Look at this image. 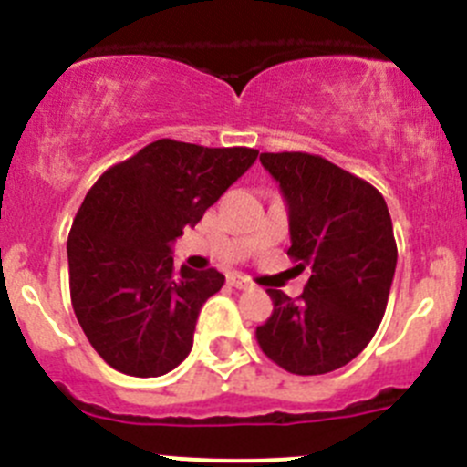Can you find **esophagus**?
<instances>
[{
  "label": "esophagus",
  "instance_id": "34e87169",
  "mask_svg": "<svg viewBox=\"0 0 467 467\" xmlns=\"http://www.w3.org/2000/svg\"><path fill=\"white\" fill-rule=\"evenodd\" d=\"M228 285L234 286V289H251L253 282L248 280V277L237 275V273H230V275H228Z\"/></svg>",
  "mask_w": 467,
  "mask_h": 467
}]
</instances>
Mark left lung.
<instances>
[{
	"label": "left lung",
	"mask_w": 467,
	"mask_h": 467,
	"mask_svg": "<svg viewBox=\"0 0 467 467\" xmlns=\"http://www.w3.org/2000/svg\"><path fill=\"white\" fill-rule=\"evenodd\" d=\"M289 205L294 271H309L296 300L266 289L273 312L255 329L262 352L294 375H323L355 359L378 332L398 246L384 196L370 182L303 150L262 153Z\"/></svg>",
	"instance_id": "1"
}]
</instances>
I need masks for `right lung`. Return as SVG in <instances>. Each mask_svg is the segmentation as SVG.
Masks as SVG:
<instances>
[{"mask_svg":"<svg viewBox=\"0 0 467 467\" xmlns=\"http://www.w3.org/2000/svg\"><path fill=\"white\" fill-rule=\"evenodd\" d=\"M257 153L164 138L94 182L67 237L69 296L108 366L160 378L190 355L201 307L225 277L216 268L176 271L171 242L203 219Z\"/></svg>","mask_w":467,"mask_h":467,"instance_id":"add662e5","label":"right lung"}]
</instances>
